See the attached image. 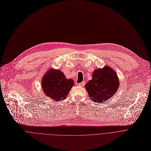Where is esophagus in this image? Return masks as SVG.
Returning a JSON list of instances; mask_svg holds the SVG:
<instances>
[{
  "instance_id": "1",
  "label": "esophagus",
  "mask_w": 151,
  "mask_h": 151,
  "mask_svg": "<svg viewBox=\"0 0 151 151\" xmlns=\"http://www.w3.org/2000/svg\"><path fill=\"white\" fill-rule=\"evenodd\" d=\"M84 85H85V82H84V81H83V82H82L78 83V85H79V86H82H82H83Z\"/></svg>"
}]
</instances>
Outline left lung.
Masks as SVG:
<instances>
[{
	"label": "left lung",
	"instance_id": "8db88e82",
	"mask_svg": "<svg viewBox=\"0 0 151 151\" xmlns=\"http://www.w3.org/2000/svg\"><path fill=\"white\" fill-rule=\"evenodd\" d=\"M119 87V80L116 72L109 66L97 69L93 78L85 84L90 99L95 103L104 102L115 94Z\"/></svg>",
	"mask_w": 151,
	"mask_h": 151
}]
</instances>
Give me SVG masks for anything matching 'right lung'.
Listing matches in <instances>:
<instances>
[{"label": "right lung", "instance_id": "right-lung-1", "mask_svg": "<svg viewBox=\"0 0 151 151\" xmlns=\"http://www.w3.org/2000/svg\"><path fill=\"white\" fill-rule=\"evenodd\" d=\"M73 85V80L66 79L59 70H49L42 80L43 91L57 101L65 99Z\"/></svg>", "mask_w": 151, "mask_h": 151}]
</instances>
